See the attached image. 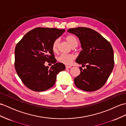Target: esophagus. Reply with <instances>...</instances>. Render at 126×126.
<instances>
[{"mask_svg": "<svg viewBox=\"0 0 126 126\" xmlns=\"http://www.w3.org/2000/svg\"><path fill=\"white\" fill-rule=\"evenodd\" d=\"M72 67L71 66H66V68L68 69V68H70Z\"/></svg>", "mask_w": 126, "mask_h": 126, "instance_id": "obj_1", "label": "esophagus"}]
</instances>
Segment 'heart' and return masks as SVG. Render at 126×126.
I'll use <instances>...</instances> for the list:
<instances>
[{
	"mask_svg": "<svg viewBox=\"0 0 126 126\" xmlns=\"http://www.w3.org/2000/svg\"><path fill=\"white\" fill-rule=\"evenodd\" d=\"M66 41L72 47H77L78 45V41L74 36L68 35L66 37ZM59 39H57L54 41L52 47V49L54 52H56L58 49ZM74 59V56L70 54H61L58 57V60L60 63H63L65 65H69L72 63V61Z\"/></svg>",
	"mask_w": 126,
	"mask_h": 126,
	"instance_id": "obj_1",
	"label": "heart"
}]
</instances>
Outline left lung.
Wrapping results in <instances>:
<instances>
[{
	"mask_svg": "<svg viewBox=\"0 0 126 126\" xmlns=\"http://www.w3.org/2000/svg\"><path fill=\"white\" fill-rule=\"evenodd\" d=\"M68 32L75 35L81 43L82 50L76 63L80 74L74 79L75 85L85 91L98 90L105 84L114 67V53L109 41L95 30L85 27L70 28Z\"/></svg>",
	"mask_w": 126,
	"mask_h": 126,
	"instance_id": "1",
	"label": "left lung"
}]
</instances>
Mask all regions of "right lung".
<instances>
[{
  "label": "right lung",
  "mask_w": 126,
  "mask_h": 126,
  "mask_svg": "<svg viewBox=\"0 0 126 126\" xmlns=\"http://www.w3.org/2000/svg\"><path fill=\"white\" fill-rule=\"evenodd\" d=\"M65 29L36 28L27 32L15 48V68L26 86L35 91L52 87L57 75L65 69L64 64L57 62L52 47ZM46 61L54 65L50 69Z\"/></svg>",
  "instance_id": "add662e5"
}]
</instances>
